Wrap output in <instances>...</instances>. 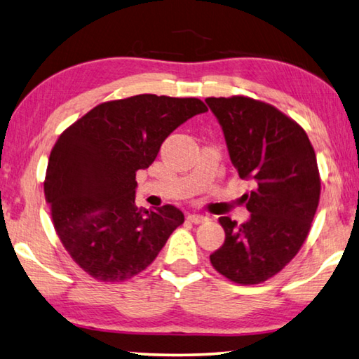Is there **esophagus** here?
<instances>
[{"label":"esophagus","mask_w":359,"mask_h":359,"mask_svg":"<svg viewBox=\"0 0 359 359\" xmlns=\"http://www.w3.org/2000/svg\"><path fill=\"white\" fill-rule=\"evenodd\" d=\"M188 221H191V223H194V224H199V223H204V221L207 219L204 215H199V213H190L188 215V218H187Z\"/></svg>","instance_id":"esophagus-1"}]
</instances>
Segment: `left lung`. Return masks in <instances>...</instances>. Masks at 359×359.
<instances>
[{
  "label": "left lung",
  "instance_id": "obj_1",
  "mask_svg": "<svg viewBox=\"0 0 359 359\" xmlns=\"http://www.w3.org/2000/svg\"><path fill=\"white\" fill-rule=\"evenodd\" d=\"M223 128L250 219L221 217L226 238L210 254L215 270L237 284H259L295 257L308 237L320 198L316 152L304 130L269 103L250 97H208Z\"/></svg>",
  "mask_w": 359,
  "mask_h": 359
}]
</instances>
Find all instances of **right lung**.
I'll list each match as a JSON object with an SVG mask.
<instances>
[{
  "instance_id": "add662e5",
  "label": "right lung",
  "mask_w": 359,
  "mask_h": 359,
  "mask_svg": "<svg viewBox=\"0 0 359 359\" xmlns=\"http://www.w3.org/2000/svg\"><path fill=\"white\" fill-rule=\"evenodd\" d=\"M199 99L141 94L90 109L57 138L43 190L55 229L81 269L99 281L138 275L158 256L184 213L135 205L136 171L154 163L169 135L205 113Z\"/></svg>"
}]
</instances>
